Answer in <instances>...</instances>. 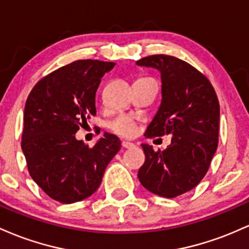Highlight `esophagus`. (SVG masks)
Segmentation results:
<instances>
[{"mask_svg": "<svg viewBox=\"0 0 249 249\" xmlns=\"http://www.w3.org/2000/svg\"><path fill=\"white\" fill-rule=\"evenodd\" d=\"M121 144H122V147L125 148V149H129V148L134 147L133 142H128V141H122Z\"/></svg>", "mask_w": 249, "mask_h": 249, "instance_id": "1", "label": "esophagus"}]
</instances>
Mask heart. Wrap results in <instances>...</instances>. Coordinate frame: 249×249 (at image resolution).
I'll return each instance as SVG.
<instances>
[{
  "instance_id": "heart-1",
  "label": "heart",
  "mask_w": 249,
  "mask_h": 249,
  "mask_svg": "<svg viewBox=\"0 0 249 249\" xmlns=\"http://www.w3.org/2000/svg\"><path fill=\"white\" fill-rule=\"evenodd\" d=\"M110 129L119 135L130 138L136 133V121L132 116L121 115L111 122Z\"/></svg>"
}]
</instances>
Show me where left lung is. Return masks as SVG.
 I'll return each instance as SVG.
<instances>
[{
	"label": "left lung",
	"mask_w": 249,
	"mask_h": 249,
	"mask_svg": "<svg viewBox=\"0 0 249 249\" xmlns=\"http://www.w3.org/2000/svg\"><path fill=\"white\" fill-rule=\"evenodd\" d=\"M136 64L161 74L162 100L144 136H173L164 150L142 144L146 161L139 180L159 196L177 197L199 185L216 152L219 100L207 77L180 58L152 55Z\"/></svg>",
	"instance_id": "obj_1"
}]
</instances>
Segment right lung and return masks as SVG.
I'll return each mask as SVG.
<instances>
[{
	"label": "right lung",
	"instance_id": "right-lung-1",
	"mask_svg": "<svg viewBox=\"0 0 249 249\" xmlns=\"http://www.w3.org/2000/svg\"><path fill=\"white\" fill-rule=\"evenodd\" d=\"M114 66L75 61L38 81L27 99L21 146L28 170L42 191L61 203L94 194L121 148L113 134L105 133L91 148L75 138L80 125L96 114L97 87Z\"/></svg>",
	"mask_w": 249,
	"mask_h": 249
}]
</instances>
